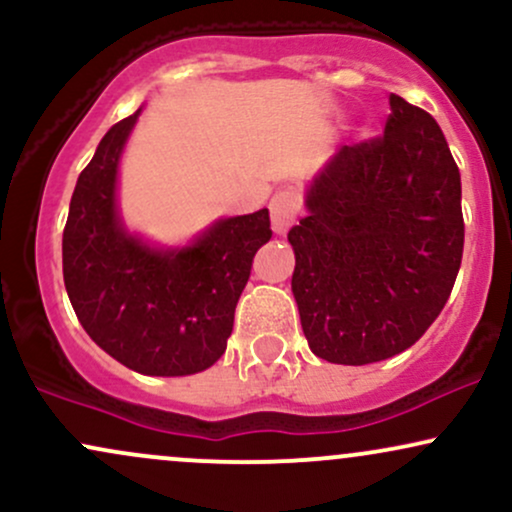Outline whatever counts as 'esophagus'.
<instances>
[{
  "instance_id": "34e87169",
  "label": "esophagus",
  "mask_w": 512,
  "mask_h": 512,
  "mask_svg": "<svg viewBox=\"0 0 512 512\" xmlns=\"http://www.w3.org/2000/svg\"><path fill=\"white\" fill-rule=\"evenodd\" d=\"M303 209L301 192L293 187H284L269 202V214H272V228L276 233H286L296 223V216Z\"/></svg>"
}]
</instances>
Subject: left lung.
<instances>
[{"label": "left lung", "mask_w": 512, "mask_h": 512, "mask_svg": "<svg viewBox=\"0 0 512 512\" xmlns=\"http://www.w3.org/2000/svg\"><path fill=\"white\" fill-rule=\"evenodd\" d=\"M385 132L342 146L289 231L291 289L315 356L366 366L419 342L464 248L460 168L426 110L390 93Z\"/></svg>", "instance_id": "left-lung-1"}]
</instances>
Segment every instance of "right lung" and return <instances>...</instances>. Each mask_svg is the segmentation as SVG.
<instances>
[{
	"instance_id": "right-lung-1",
	"label": "right lung",
	"mask_w": 512,
	"mask_h": 512,
	"mask_svg": "<svg viewBox=\"0 0 512 512\" xmlns=\"http://www.w3.org/2000/svg\"><path fill=\"white\" fill-rule=\"evenodd\" d=\"M137 115L105 132L76 180L62 236L64 286L105 354L144 375H190L226 351L255 252L272 238L269 211L223 219L182 250L127 236L115 178Z\"/></svg>"
}]
</instances>
